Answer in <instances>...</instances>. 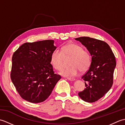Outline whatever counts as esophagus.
<instances>
[{"label": "esophagus", "instance_id": "obj_1", "mask_svg": "<svg viewBox=\"0 0 125 125\" xmlns=\"http://www.w3.org/2000/svg\"><path fill=\"white\" fill-rule=\"evenodd\" d=\"M69 81H73L75 80V78H67Z\"/></svg>", "mask_w": 125, "mask_h": 125}]
</instances>
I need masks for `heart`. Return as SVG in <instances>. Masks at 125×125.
<instances>
[{
  "label": "heart",
  "instance_id": "obj_1",
  "mask_svg": "<svg viewBox=\"0 0 125 125\" xmlns=\"http://www.w3.org/2000/svg\"><path fill=\"white\" fill-rule=\"evenodd\" d=\"M64 58H70L69 65L61 71V75L73 77L78 75L81 71L85 72L88 70L91 63V57L89 52L75 43H69L63 46L61 51L55 49L52 53L50 62L54 68L61 70L63 67Z\"/></svg>",
  "mask_w": 125,
  "mask_h": 125
}]
</instances>
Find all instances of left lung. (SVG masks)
I'll return each mask as SVG.
<instances>
[{"mask_svg": "<svg viewBox=\"0 0 125 125\" xmlns=\"http://www.w3.org/2000/svg\"><path fill=\"white\" fill-rule=\"evenodd\" d=\"M75 39L81 42L91 56L90 67L82 77L86 87L78 95L85 102L94 103L103 97L112 86L116 66L115 56L104 41L89 37Z\"/></svg>", "mask_w": 125, "mask_h": 125, "instance_id": "8db88e82", "label": "left lung"}]
</instances>
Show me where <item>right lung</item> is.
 <instances>
[{
  "label": "right lung",
  "instance_id": "add662e5",
  "mask_svg": "<svg viewBox=\"0 0 125 125\" xmlns=\"http://www.w3.org/2000/svg\"><path fill=\"white\" fill-rule=\"evenodd\" d=\"M52 40L26 42L13 55L10 78L22 99L32 103L46 100L61 76L50 62L56 49Z\"/></svg>",
  "mask_w": 125,
  "mask_h": 125
}]
</instances>
